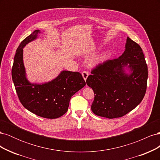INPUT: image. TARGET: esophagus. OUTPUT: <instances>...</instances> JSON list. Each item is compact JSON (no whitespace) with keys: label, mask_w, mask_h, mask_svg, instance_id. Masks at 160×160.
<instances>
[{"label":"esophagus","mask_w":160,"mask_h":160,"mask_svg":"<svg viewBox=\"0 0 160 160\" xmlns=\"http://www.w3.org/2000/svg\"><path fill=\"white\" fill-rule=\"evenodd\" d=\"M88 75H89V72L88 71H83V72H82V76H83L85 81H86L87 79H88Z\"/></svg>","instance_id":"1"}]
</instances>
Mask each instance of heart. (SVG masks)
<instances>
[{"label": "heart", "instance_id": "heart-1", "mask_svg": "<svg viewBox=\"0 0 160 160\" xmlns=\"http://www.w3.org/2000/svg\"><path fill=\"white\" fill-rule=\"evenodd\" d=\"M108 57H109V53L108 52H104L103 53H101V55H99V56H98L95 58V59L94 61V63L99 64V63H101V62H103L107 60Z\"/></svg>", "mask_w": 160, "mask_h": 160}]
</instances>
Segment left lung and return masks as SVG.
Masks as SVG:
<instances>
[{"label": "left lung", "mask_w": 160, "mask_h": 160, "mask_svg": "<svg viewBox=\"0 0 160 160\" xmlns=\"http://www.w3.org/2000/svg\"><path fill=\"white\" fill-rule=\"evenodd\" d=\"M125 48L118 59L97 66L86 80L95 94L91 110L101 117H122L136 108L146 94L148 72L142 48L129 37Z\"/></svg>", "instance_id": "1"}]
</instances>
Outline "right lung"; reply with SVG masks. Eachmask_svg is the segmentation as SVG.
I'll return each mask as SVG.
<instances>
[{"mask_svg": "<svg viewBox=\"0 0 160 160\" xmlns=\"http://www.w3.org/2000/svg\"><path fill=\"white\" fill-rule=\"evenodd\" d=\"M40 32L39 30L33 31L19 45L14 58L12 79L24 108L40 117L56 119L67 112L71 97L83 88L85 81L79 72L62 71L47 83L29 82L23 63V48L35 40Z\"/></svg>", "mask_w": 160, "mask_h": 160, "instance_id": "right-lung-1", "label": "right lung"}]
</instances>
